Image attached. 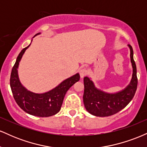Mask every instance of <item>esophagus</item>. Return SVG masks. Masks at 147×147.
Returning a JSON list of instances; mask_svg holds the SVG:
<instances>
[{"label": "esophagus", "instance_id": "34e87169", "mask_svg": "<svg viewBox=\"0 0 147 147\" xmlns=\"http://www.w3.org/2000/svg\"><path fill=\"white\" fill-rule=\"evenodd\" d=\"M79 75H80L81 78H83L84 77H85L87 74V70L86 68H82L79 70Z\"/></svg>", "mask_w": 147, "mask_h": 147}]
</instances>
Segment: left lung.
<instances>
[{
    "mask_svg": "<svg viewBox=\"0 0 147 147\" xmlns=\"http://www.w3.org/2000/svg\"><path fill=\"white\" fill-rule=\"evenodd\" d=\"M130 48V57L133 67L132 79L129 85L122 90L115 93L104 92L95 87L92 81L88 77L84 78V104L89 113L97 117H108L122 110L132 100L137 90L138 78L136 65L133 59L132 47Z\"/></svg>",
    "mask_w": 147,
    "mask_h": 147,
    "instance_id": "8db88e82",
    "label": "left lung"
}]
</instances>
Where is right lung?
I'll return each instance as SVG.
<instances>
[{"mask_svg": "<svg viewBox=\"0 0 147 147\" xmlns=\"http://www.w3.org/2000/svg\"><path fill=\"white\" fill-rule=\"evenodd\" d=\"M40 34H36L34 36ZM30 44L23 48L17 57L10 76V87L15 101L25 113L37 117H50L59 112L65 93L73 84L78 82L80 76L79 73L75 74L43 93H35L28 90L20 82L17 69L23 54Z\"/></svg>", "mask_w": 147, "mask_h": 147, "instance_id": "1", "label": "right lung"}]
</instances>
